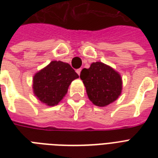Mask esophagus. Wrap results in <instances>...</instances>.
<instances>
[{
    "label": "esophagus",
    "mask_w": 158,
    "mask_h": 158,
    "mask_svg": "<svg viewBox=\"0 0 158 158\" xmlns=\"http://www.w3.org/2000/svg\"><path fill=\"white\" fill-rule=\"evenodd\" d=\"M81 70H82L81 68H80V69H77V70H76L77 74H79V75H80V72H81Z\"/></svg>",
    "instance_id": "34e87169"
}]
</instances>
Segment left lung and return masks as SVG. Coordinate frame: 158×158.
Masks as SVG:
<instances>
[{
	"label": "left lung",
	"mask_w": 158,
	"mask_h": 158,
	"mask_svg": "<svg viewBox=\"0 0 158 158\" xmlns=\"http://www.w3.org/2000/svg\"><path fill=\"white\" fill-rule=\"evenodd\" d=\"M89 100L98 106L113 102L121 94L122 80L117 72L102 62H94L80 73Z\"/></svg>",
	"instance_id": "left-lung-1"
}]
</instances>
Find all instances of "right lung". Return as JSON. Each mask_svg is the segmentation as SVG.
I'll use <instances>...</instances> for the list:
<instances>
[{
    "instance_id": "right-lung-1",
    "label": "right lung",
    "mask_w": 158,
    "mask_h": 158,
    "mask_svg": "<svg viewBox=\"0 0 158 158\" xmlns=\"http://www.w3.org/2000/svg\"><path fill=\"white\" fill-rule=\"evenodd\" d=\"M79 75L69 64L53 60L33 77L35 96L48 106L57 105L66 94L71 82Z\"/></svg>"
}]
</instances>
